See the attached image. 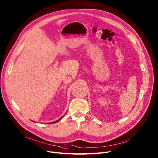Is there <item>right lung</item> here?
<instances>
[{"label":"right lung","instance_id":"right-lung-1","mask_svg":"<svg viewBox=\"0 0 158 158\" xmlns=\"http://www.w3.org/2000/svg\"><path fill=\"white\" fill-rule=\"evenodd\" d=\"M63 117H64V116H62V117H61V118H60L59 119H58V120H56V121H53V122H51V123H49V124H52V123H57V122H58V121H60V120L61 119H62V118H63Z\"/></svg>","mask_w":158,"mask_h":158}]
</instances>
